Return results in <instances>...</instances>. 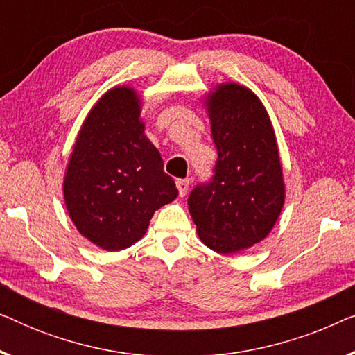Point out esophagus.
<instances>
[{
	"label": "esophagus",
	"mask_w": 355,
	"mask_h": 355,
	"mask_svg": "<svg viewBox=\"0 0 355 355\" xmlns=\"http://www.w3.org/2000/svg\"><path fill=\"white\" fill-rule=\"evenodd\" d=\"M176 186H178L179 196L184 197L187 193V191H189V179H178Z\"/></svg>",
	"instance_id": "34e87169"
}]
</instances>
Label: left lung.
Returning a JSON list of instances; mask_svg holds the SVG:
<instances>
[{"label":"left lung","mask_w":355,"mask_h":355,"mask_svg":"<svg viewBox=\"0 0 355 355\" xmlns=\"http://www.w3.org/2000/svg\"><path fill=\"white\" fill-rule=\"evenodd\" d=\"M215 174L189 196L200 241L218 254L249 249L273 230L284 207V178L270 116L250 89L225 82L207 94Z\"/></svg>","instance_id":"obj_1"}]
</instances>
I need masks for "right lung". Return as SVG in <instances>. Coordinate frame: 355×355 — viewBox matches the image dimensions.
I'll use <instances>...</instances> for the list:
<instances>
[{
	"label": "right lung",
	"mask_w": 355,
	"mask_h": 355,
	"mask_svg": "<svg viewBox=\"0 0 355 355\" xmlns=\"http://www.w3.org/2000/svg\"><path fill=\"white\" fill-rule=\"evenodd\" d=\"M132 87L101 95L77 134L62 191L77 231L103 250L134 245L159 207L178 197L157 147L145 135Z\"/></svg>",
	"instance_id": "add662e5"
}]
</instances>
